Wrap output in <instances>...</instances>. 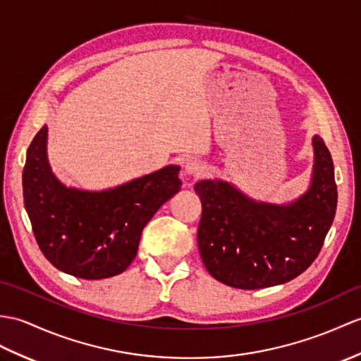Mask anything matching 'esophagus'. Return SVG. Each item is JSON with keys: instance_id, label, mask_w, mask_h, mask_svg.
<instances>
[{"instance_id": "obj_1", "label": "esophagus", "mask_w": 361, "mask_h": 361, "mask_svg": "<svg viewBox=\"0 0 361 361\" xmlns=\"http://www.w3.org/2000/svg\"><path fill=\"white\" fill-rule=\"evenodd\" d=\"M206 172V166L203 161L197 160V158H189L184 164V173L188 177H198V175H203Z\"/></svg>"}]
</instances>
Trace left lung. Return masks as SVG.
<instances>
[{
	"mask_svg": "<svg viewBox=\"0 0 361 361\" xmlns=\"http://www.w3.org/2000/svg\"><path fill=\"white\" fill-rule=\"evenodd\" d=\"M309 188L289 203H267L224 180H200L198 249L215 280L238 289H262L295 279L312 264L337 209L332 157L312 137Z\"/></svg>",
	"mask_w": 361,
	"mask_h": 361,
	"instance_id": "obj_1",
	"label": "left lung"
}]
</instances>
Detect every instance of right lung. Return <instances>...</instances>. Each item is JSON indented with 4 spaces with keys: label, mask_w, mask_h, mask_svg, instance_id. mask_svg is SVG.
<instances>
[{
    "label": "right lung",
    "mask_w": 361,
    "mask_h": 361,
    "mask_svg": "<svg viewBox=\"0 0 361 361\" xmlns=\"http://www.w3.org/2000/svg\"><path fill=\"white\" fill-rule=\"evenodd\" d=\"M47 126L30 142L23 171L24 207L41 252L56 269L102 280L128 269L141 232L181 189L180 166L104 190L66 186L47 158Z\"/></svg>",
    "instance_id": "obj_1"
}]
</instances>
